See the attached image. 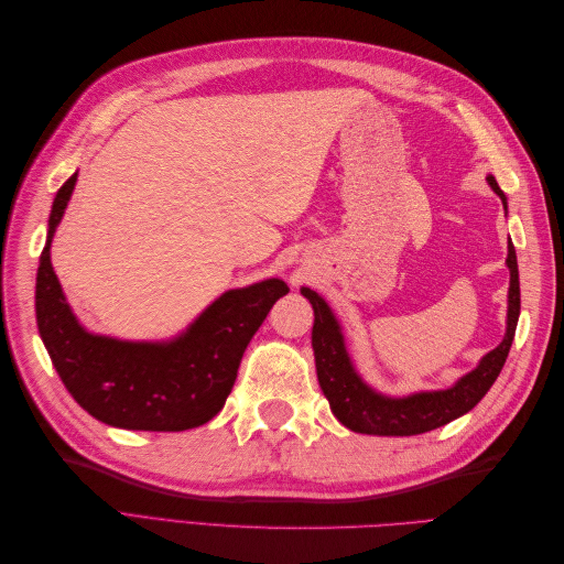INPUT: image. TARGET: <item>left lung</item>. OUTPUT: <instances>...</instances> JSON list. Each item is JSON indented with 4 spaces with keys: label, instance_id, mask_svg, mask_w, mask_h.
Here are the masks:
<instances>
[{
    "label": "left lung",
    "instance_id": "obj_1",
    "mask_svg": "<svg viewBox=\"0 0 564 564\" xmlns=\"http://www.w3.org/2000/svg\"><path fill=\"white\" fill-rule=\"evenodd\" d=\"M491 191L497 193L506 207V195L494 181L487 178ZM510 268V289H508V327L501 344L482 357L470 373H466L456 386L435 392H416L402 400H390L373 392L369 386L357 377L350 357L344 346L338 322L334 319L329 305L324 303L313 289H301V294L313 303L315 324H313V350H315V367L317 381L329 400L334 416L355 433L367 435H421L447 425L449 421L464 416L466 412L480 402L491 383L501 373L506 357L513 346V336L520 317V275H518V256L513 242H508V259Z\"/></svg>",
    "mask_w": 564,
    "mask_h": 564
}]
</instances>
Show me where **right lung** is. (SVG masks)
Returning <instances> with one entry per match:
<instances>
[{"label":"right lung","instance_id":"right-lung-1","mask_svg":"<svg viewBox=\"0 0 564 564\" xmlns=\"http://www.w3.org/2000/svg\"><path fill=\"white\" fill-rule=\"evenodd\" d=\"M75 181L77 174L56 193L37 270V327L51 362L77 404L115 429H197L224 409L251 336L289 286L265 280L232 289L172 344H129L84 332L65 303L48 253Z\"/></svg>","mask_w":564,"mask_h":564}]
</instances>
